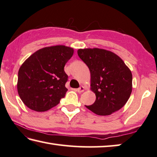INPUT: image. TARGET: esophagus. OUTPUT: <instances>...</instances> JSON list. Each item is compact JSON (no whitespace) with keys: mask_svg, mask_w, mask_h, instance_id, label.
Segmentation results:
<instances>
[{"mask_svg":"<svg viewBox=\"0 0 157 157\" xmlns=\"http://www.w3.org/2000/svg\"><path fill=\"white\" fill-rule=\"evenodd\" d=\"M84 87L82 86H80L79 88H78V89H77V91H78L79 93H81L82 92H84Z\"/></svg>","mask_w":157,"mask_h":157,"instance_id":"esophagus-1","label":"esophagus"}]
</instances>
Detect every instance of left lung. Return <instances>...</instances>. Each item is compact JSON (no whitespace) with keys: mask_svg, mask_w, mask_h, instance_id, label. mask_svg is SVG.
Returning <instances> with one entry per match:
<instances>
[{"mask_svg":"<svg viewBox=\"0 0 157 157\" xmlns=\"http://www.w3.org/2000/svg\"><path fill=\"white\" fill-rule=\"evenodd\" d=\"M90 72L95 101L86 107L98 115H109L126 104L132 93V75L124 62L111 51L94 48L78 51Z\"/></svg>","mask_w":157,"mask_h":157,"instance_id":"8db88e82","label":"left lung"}]
</instances>
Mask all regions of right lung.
I'll return each mask as SVG.
<instances>
[{"label": "right lung", "mask_w": 157, "mask_h": 157, "mask_svg": "<svg viewBox=\"0 0 157 157\" xmlns=\"http://www.w3.org/2000/svg\"><path fill=\"white\" fill-rule=\"evenodd\" d=\"M73 49L57 45L39 49L21 65L18 75V95L31 110L44 112L56 106L66 95L68 75L64 67Z\"/></svg>", "instance_id": "1"}]
</instances>
